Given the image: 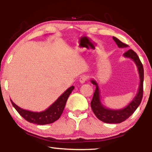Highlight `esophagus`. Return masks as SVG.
<instances>
[{
	"mask_svg": "<svg viewBox=\"0 0 152 152\" xmlns=\"http://www.w3.org/2000/svg\"><path fill=\"white\" fill-rule=\"evenodd\" d=\"M88 76L82 75V76H80V78L79 81H80V82L81 84H83V83H84V82H86V80L87 79H88Z\"/></svg>",
	"mask_w": 152,
	"mask_h": 152,
	"instance_id": "obj_1",
	"label": "esophagus"
}]
</instances>
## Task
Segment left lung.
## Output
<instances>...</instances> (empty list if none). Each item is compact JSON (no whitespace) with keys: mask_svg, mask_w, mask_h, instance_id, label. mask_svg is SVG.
Instances as JSON below:
<instances>
[{"mask_svg":"<svg viewBox=\"0 0 152 152\" xmlns=\"http://www.w3.org/2000/svg\"><path fill=\"white\" fill-rule=\"evenodd\" d=\"M113 39L117 43L119 48H124L128 47V45L123 43L119 39H118L117 37H113ZM123 56L125 58H131L134 61L136 66H137L139 75H140V86H139L137 94H136L134 99L132 100V102L127 107L123 108L121 109L117 110L110 109L105 107L101 101L99 87L97 82L95 80H91L92 84L96 86V89H95L93 97H92V100L91 102L92 110L98 119L107 123H116L117 124V123H120L128 119L137 109L143 98V83L144 74L142 64H141L137 53L132 50H129L127 51H126L123 54Z\"/></svg>","mask_w":152,"mask_h":152,"instance_id":"obj_1","label":"left lung"}]
</instances>
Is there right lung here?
Returning a JSON list of instances; mask_svg holds the SVG:
<instances>
[{"label":"right lung","instance_id":"add662e5","mask_svg":"<svg viewBox=\"0 0 152 152\" xmlns=\"http://www.w3.org/2000/svg\"><path fill=\"white\" fill-rule=\"evenodd\" d=\"M74 89L72 86L68 88L61 96L49 107L47 109L41 112H33L30 110L23 109L15 104L12 100L11 102L17 111L19 113L21 117L29 123H34L37 125H47L50 124L57 121L62 114L63 110L65 107L67 100L69 96Z\"/></svg>","mask_w":152,"mask_h":152}]
</instances>
